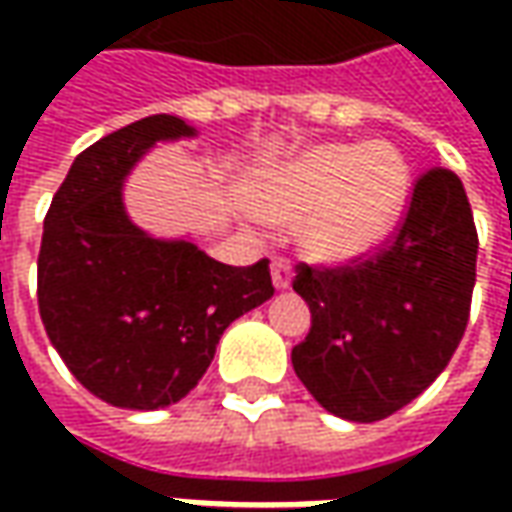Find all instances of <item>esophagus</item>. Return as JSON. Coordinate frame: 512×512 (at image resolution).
<instances>
[{
    "label": "esophagus",
    "instance_id": "34e87169",
    "mask_svg": "<svg viewBox=\"0 0 512 512\" xmlns=\"http://www.w3.org/2000/svg\"><path fill=\"white\" fill-rule=\"evenodd\" d=\"M270 279H273V287L276 290H287L293 285V267L285 259H273L270 262Z\"/></svg>",
    "mask_w": 512,
    "mask_h": 512
}]
</instances>
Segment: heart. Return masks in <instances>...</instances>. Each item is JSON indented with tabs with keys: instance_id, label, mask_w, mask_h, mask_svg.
<instances>
[{
	"instance_id": "obj_1",
	"label": "heart",
	"mask_w": 512,
	"mask_h": 512,
	"mask_svg": "<svg viewBox=\"0 0 512 512\" xmlns=\"http://www.w3.org/2000/svg\"><path fill=\"white\" fill-rule=\"evenodd\" d=\"M410 196V168L387 142H322L270 170L253 190L267 225H299L305 256L347 265L390 239Z\"/></svg>"
}]
</instances>
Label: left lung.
<instances>
[{
	"instance_id": "obj_1",
	"label": "left lung",
	"mask_w": 512,
	"mask_h": 512,
	"mask_svg": "<svg viewBox=\"0 0 512 512\" xmlns=\"http://www.w3.org/2000/svg\"><path fill=\"white\" fill-rule=\"evenodd\" d=\"M479 236L464 185L430 170L413 187L396 242L342 270L299 265L293 290L310 333L293 370L327 413L379 422L424 393L462 342L476 285Z\"/></svg>"
}]
</instances>
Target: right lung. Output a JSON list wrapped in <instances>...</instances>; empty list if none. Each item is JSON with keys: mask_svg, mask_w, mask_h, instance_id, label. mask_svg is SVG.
<instances>
[{"mask_svg": "<svg viewBox=\"0 0 512 512\" xmlns=\"http://www.w3.org/2000/svg\"><path fill=\"white\" fill-rule=\"evenodd\" d=\"M156 113L82 150L45 216L39 313L68 370L102 402L159 410L185 399L230 322L273 296L267 262L230 267L190 236L136 225L125 179L159 142L193 139Z\"/></svg>", "mask_w": 512, "mask_h": 512, "instance_id": "1", "label": "right lung"}]
</instances>
